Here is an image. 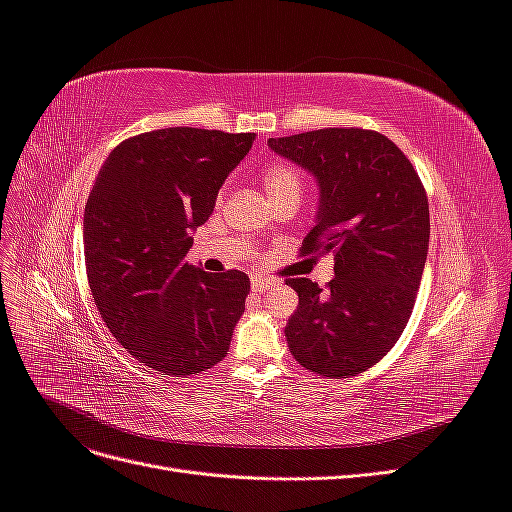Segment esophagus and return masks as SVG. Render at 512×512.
Segmentation results:
<instances>
[{"mask_svg": "<svg viewBox=\"0 0 512 512\" xmlns=\"http://www.w3.org/2000/svg\"><path fill=\"white\" fill-rule=\"evenodd\" d=\"M271 286H273V280H267V277H262V275L252 277V290H254V292H265V290H269Z\"/></svg>", "mask_w": 512, "mask_h": 512, "instance_id": "esophagus-1", "label": "esophagus"}]
</instances>
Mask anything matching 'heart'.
Returning a JSON list of instances; mask_svg holds the SVG:
<instances>
[{
    "label": "heart",
    "mask_w": 512,
    "mask_h": 512,
    "mask_svg": "<svg viewBox=\"0 0 512 512\" xmlns=\"http://www.w3.org/2000/svg\"><path fill=\"white\" fill-rule=\"evenodd\" d=\"M262 183H265L269 200L271 198L299 200L303 190V177L299 173V168L284 160L269 162L265 168H262Z\"/></svg>",
    "instance_id": "b5f03b06"
}]
</instances>
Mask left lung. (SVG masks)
<instances>
[{"instance_id":"obj_1","label":"left lung","mask_w":512,"mask_h":512,"mask_svg":"<svg viewBox=\"0 0 512 512\" xmlns=\"http://www.w3.org/2000/svg\"><path fill=\"white\" fill-rule=\"evenodd\" d=\"M267 145L318 183L305 254L335 256L324 290L307 277L288 280L299 294L288 348L320 376L361 374L395 346L412 314L429 250L423 183L401 149L371 130L327 128Z\"/></svg>"}]
</instances>
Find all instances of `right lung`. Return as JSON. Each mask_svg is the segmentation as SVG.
Returning <instances> with one entry per match:
<instances>
[{
  "label": "right lung",
  "mask_w": 512,
  "mask_h": 512,
  "mask_svg": "<svg viewBox=\"0 0 512 512\" xmlns=\"http://www.w3.org/2000/svg\"><path fill=\"white\" fill-rule=\"evenodd\" d=\"M254 141L252 132L198 128L132 136L108 153L87 198L85 265L102 320L164 376L220 363L245 309L250 277L207 273L188 252Z\"/></svg>",
  "instance_id": "right-lung-1"
}]
</instances>
